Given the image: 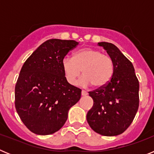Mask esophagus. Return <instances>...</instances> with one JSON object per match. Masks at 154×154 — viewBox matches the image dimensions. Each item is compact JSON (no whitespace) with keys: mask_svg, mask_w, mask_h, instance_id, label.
Masks as SVG:
<instances>
[{"mask_svg":"<svg viewBox=\"0 0 154 154\" xmlns=\"http://www.w3.org/2000/svg\"><path fill=\"white\" fill-rule=\"evenodd\" d=\"M88 95V93H87V92H85V91L82 90V96H87Z\"/></svg>","mask_w":154,"mask_h":154,"instance_id":"obj_1","label":"esophagus"}]
</instances>
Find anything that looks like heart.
Returning a JSON list of instances; mask_svg holds the SVG:
<instances>
[{"mask_svg": "<svg viewBox=\"0 0 154 154\" xmlns=\"http://www.w3.org/2000/svg\"><path fill=\"white\" fill-rule=\"evenodd\" d=\"M62 69L65 79L70 85L75 84L82 70L84 75L78 83L82 86L92 84L99 89L106 86L112 79L114 63L108 55L98 49L86 48L75 51L72 58H64Z\"/></svg>", "mask_w": 154, "mask_h": 154, "instance_id": "b5f03b06", "label": "heart"}]
</instances>
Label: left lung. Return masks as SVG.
<instances>
[{
  "instance_id": "1",
  "label": "left lung",
  "mask_w": 154,
  "mask_h": 154,
  "mask_svg": "<svg viewBox=\"0 0 154 154\" xmlns=\"http://www.w3.org/2000/svg\"><path fill=\"white\" fill-rule=\"evenodd\" d=\"M113 61L112 79L106 86L89 92L93 106L87 122L96 133L106 137L123 133L133 122L139 108V81L132 62L115 45L99 42Z\"/></svg>"
}]
</instances>
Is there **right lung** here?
Here are the masks:
<instances>
[{"label": "right lung", "mask_w": 154, "mask_h": 154, "mask_svg": "<svg viewBox=\"0 0 154 154\" xmlns=\"http://www.w3.org/2000/svg\"><path fill=\"white\" fill-rule=\"evenodd\" d=\"M79 45L73 40L49 39L25 61L15 85V108L26 127L38 135L59 130L82 90L66 81L62 61Z\"/></svg>", "instance_id": "right-lung-1"}]
</instances>
